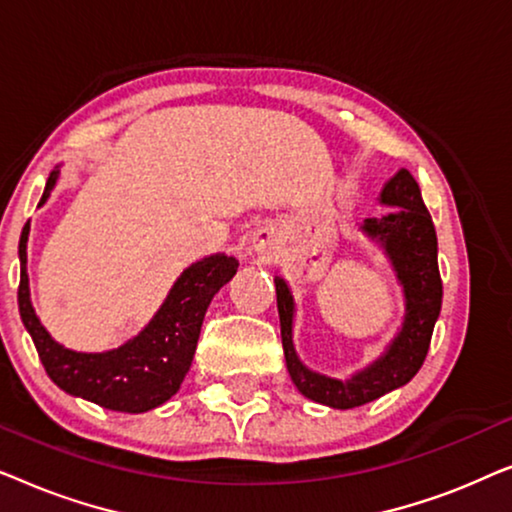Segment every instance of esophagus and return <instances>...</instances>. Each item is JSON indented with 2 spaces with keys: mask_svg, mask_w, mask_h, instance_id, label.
<instances>
[{
  "mask_svg": "<svg viewBox=\"0 0 512 512\" xmlns=\"http://www.w3.org/2000/svg\"><path fill=\"white\" fill-rule=\"evenodd\" d=\"M251 247H254L256 254H261L265 258H275L277 256V240L272 233H256L254 240H251Z\"/></svg>",
  "mask_w": 512,
  "mask_h": 512,
  "instance_id": "34e87169",
  "label": "esophagus"
}]
</instances>
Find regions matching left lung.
<instances>
[{"label": "left lung", "instance_id": "obj_1", "mask_svg": "<svg viewBox=\"0 0 512 512\" xmlns=\"http://www.w3.org/2000/svg\"><path fill=\"white\" fill-rule=\"evenodd\" d=\"M380 205L391 207L375 219L363 221L361 230L370 240L380 242L394 265L405 296L403 326L387 352L368 368L349 377L333 380L303 366L293 349V296L289 284L275 277L279 326L286 368L298 391L314 403L349 410L370 403L403 384H408L422 368L429 352L433 326L443 305V282L438 270V237L431 214L422 200V191L408 170H398L380 193Z\"/></svg>", "mask_w": 512, "mask_h": 512}]
</instances>
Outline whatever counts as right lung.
Listing matches in <instances>:
<instances>
[{
	"label": "right lung",
	"mask_w": 512,
	"mask_h": 512,
	"mask_svg": "<svg viewBox=\"0 0 512 512\" xmlns=\"http://www.w3.org/2000/svg\"><path fill=\"white\" fill-rule=\"evenodd\" d=\"M58 177L60 170H53L41 202L48 200ZM27 235L30 221L18 244V310L48 377L67 394L118 412H146L170 401L191 368L207 307L216 291L235 277L237 258L214 254L188 265L142 333L111 352L86 354L58 345L34 312L27 279Z\"/></svg>",
	"instance_id": "add662e5"
}]
</instances>
